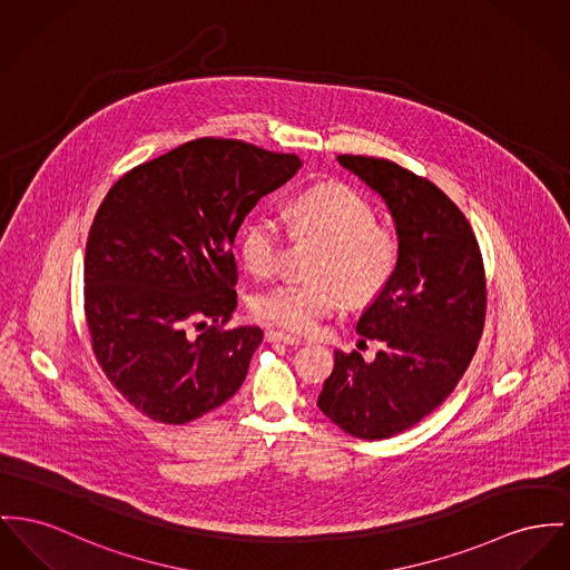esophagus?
Instances as JSON below:
<instances>
[{"instance_id": "34e87169", "label": "esophagus", "mask_w": 570, "mask_h": 570, "mask_svg": "<svg viewBox=\"0 0 570 570\" xmlns=\"http://www.w3.org/2000/svg\"><path fill=\"white\" fill-rule=\"evenodd\" d=\"M266 342L298 345V343L303 342V340H301V337H296V335H287V333H283V331H267Z\"/></svg>"}]
</instances>
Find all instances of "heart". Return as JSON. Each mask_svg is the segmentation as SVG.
I'll use <instances>...</instances> for the list:
<instances>
[{
	"mask_svg": "<svg viewBox=\"0 0 570 570\" xmlns=\"http://www.w3.org/2000/svg\"><path fill=\"white\" fill-rule=\"evenodd\" d=\"M289 214L298 227L328 239L315 276L324 281H287L255 298L259 320L292 333H311L322 317L343 303L345 292L354 301H372L384 292L400 264L395 235L379 227L376 209L354 190L337 184H320L296 194ZM283 248V228L276 218L259 214L239 235V253L246 267L259 276L276 269Z\"/></svg>",
	"mask_w": 570,
	"mask_h": 570,
	"instance_id": "b5f03b06",
	"label": "heart"
}]
</instances>
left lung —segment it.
Here are the masks:
<instances>
[{"label": "left lung", "mask_w": 570, "mask_h": 570, "mask_svg": "<svg viewBox=\"0 0 570 570\" xmlns=\"http://www.w3.org/2000/svg\"><path fill=\"white\" fill-rule=\"evenodd\" d=\"M337 161L386 205L400 264L356 324L382 350L372 363L335 350L317 406L343 432L376 441L409 430L452 393L482 337L487 281L478 239L448 194L386 159Z\"/></svg>", "instance_id": "8db88e82"}]
</instances>
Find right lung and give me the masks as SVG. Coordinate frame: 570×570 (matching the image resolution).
Masks as SVG:
<instances>
[{"label": "right lung", "mask_w": 570, "mask_h": 570, "mask_svg": "<svg viewBox=\"0 0 570 570\" xmlns=\"http://www.w3.org/2000/svg\"><path fill=\"white\" fill-rule=\"evenodd\" d=\"M301 166L298 155L200 138L136 166L108 191L86 244V320L101 370L147 417L188 423L246 380L259 326H212L196 337L190 326L230 320L237 228Z\"/></svg>", "instance_id": "1"}]
</instances>
